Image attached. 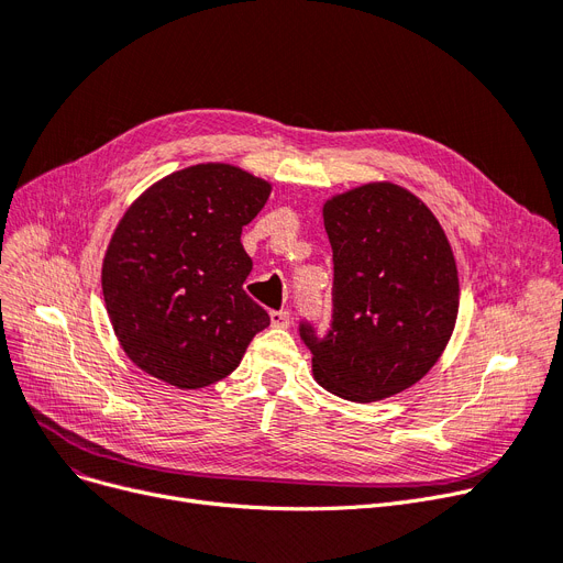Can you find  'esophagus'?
<instances>
[{"instance_id": "34e87169", "label": "esophagus", "mask_w": 563, "mask_h": 563, "mask_svg": "<svg viewBox=\"0 0 563 563\" xmlns=\"http://www.w3.org/2000/svg\"><path fill=\"white\" fill-rule=\"evenodd\" d=\"M272 324L278 327V329L289 327V312L287 310H274L272 312Z\"/></svg>"}]
</instances>
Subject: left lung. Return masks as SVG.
Here are the masks:
<instances>
[{
	"mask_svg": "<svg viewBox=\"0 0 563 563\" xmlns=\"http://www.w3.org/2000/svg\"><path fill=\"white\" fill-rule=\"evenodd\" d=\"M333 249L331 322L299 335L331 394L375 402L417 384L457 317V268L432 211L396 184H368L324 205Z\"/></svg>",
	"mask_w": 563,
	"mask_h": 563,
	"instance_id": "8db88e82",
	"label": "left lung"
}]
</instances>
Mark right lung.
<instances>
[{
  "label": "right lung",
  "mask_w": 563,
  "mask_h": 563,
  "mask_svg": "<svg viewBox=\"0 0 563 563\" xmlns=\"http://www.w3.org/2000/svg\"><path fill=\"white\" fill-rule=\"evenodd\" d=\"M272 186L225 163H202L144 190L103 260V297L129 358L177 388L228 377L272 324L243 280L253 260L241 230Z\"/></svg>",
  "instance_id": "obj_1"
}]
</instances>
